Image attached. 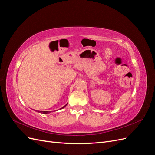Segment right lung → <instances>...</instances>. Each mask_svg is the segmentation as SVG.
I'll list each match as a JSON object with an SVG mask.
<instances>
[{
  "label": "right lung",
  "mask_w": 155,
  "mask_h": 155,
  "mask_svg": "<svg viewBox=\"0 0 155 155\" xmlns=\"http://www.w3.org/2000/svg\"><path fill=\"white\" fill-rule=\"evenodd\" d=\"M67 104H67L64 106H63L62 108H61L60 110L62 109H64V108L67 106ZM35 110V111H37V112H40V113H42V114H48V113H50V112H51V111H39V110Z\"/></svg>",
  "instance_id": "add662e5"
}]
</instances>
